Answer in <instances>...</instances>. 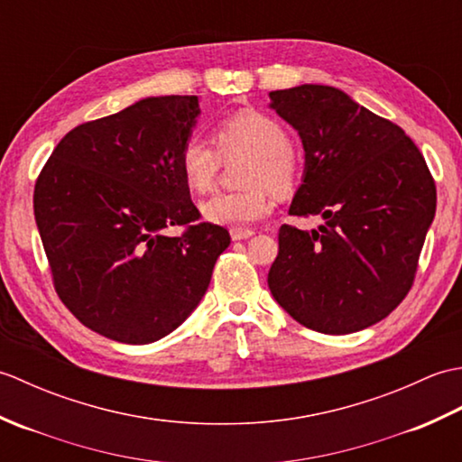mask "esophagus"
Returning a JSON list of instances; mask_svg holds the SVG:
<instances>
[{"instance_id":"34e87169","label":"esophagus","mask_w":462,"mask_h":462,"mask_svg":"<svg viewBox=\"0 0 462 462\" xmlns=\"http://www.w3.org/2000/svg\"><path fill=\"white\" fill-rule=\"evenodd\" d=\"M230 236H232L234 242L248 240V238L254 236V230H250V228H232V230H230Z\"/></svg>"}]
</instances>
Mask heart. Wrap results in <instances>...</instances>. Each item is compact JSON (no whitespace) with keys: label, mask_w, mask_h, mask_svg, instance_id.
<instances>
[{"label":"heart","mask_w":462,"mask_h":462,"mask_svg":"<svg viewBox=\"0 0 462 462\" xmlns=\"http://www.w3.org/2000/svg\"><path fill=\"white\" fill-rule=\"evenodd\" d=\"M216 152L200 136H190L182 144L179 166L184 182L194 192H210L218 174L220 154H248L238 192L216 194L200 210L212 224L244 228L272 212V190L288 192L300 176V156L288 144V131L272 116L258 111H240L226 116L214 131Z\"/></svg>","instance_id":"heart-1"}]
</instances>
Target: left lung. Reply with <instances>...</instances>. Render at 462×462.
<instances>
[{
	"label": "left lung",
	"mask_w": 462,
	"mask_h": 462,
	"mask_svg": "<svg viewBox=\"0 0 462 462\" xmlns=\"http://www.w3.org/2000/svg\"><path fill=\"white\" fill-rule=\"evenodd\" d=\"M270 109L298 131L306 152L290 214L326 220L311 232L282 226L272 296L313 331L365 329L411 290L435 218L433 176L401 126L336 87L272 91Z\"/></svg>",
	"instance_id": "1"
}]
</instances>
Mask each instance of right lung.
I'll use <instances>...</instances> for the list:
<instances>
[{
    "label": "right lung",
    "mask_w": 462,
    "mask_h": 462,
    "mask_svg": "<svg viewBox=\"0 0 462 462\" xmlns=\"http://www.w3.org/2000/svg\"><path fill=\"white\" fill-rule=\"evenodd\" d=\"M196 95L146 97L69 131L35 182L33 212L59 298L83 326L144 346L204 298L230 234L190 200L179 154ZM171 225H189L169 237Z\"/></svg>",
    "instance_id": "1"
}]
</instances>
